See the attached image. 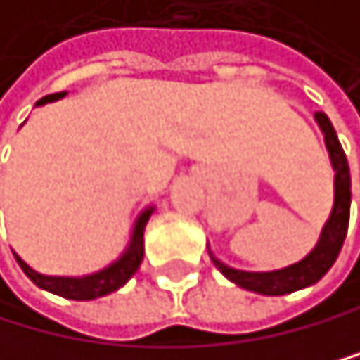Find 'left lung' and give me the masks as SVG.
<instances>
[{
    "instance_id": "obj_1",
    "label": "left lung",
    "mask_w": 360,
    "mask_h": 360,
    "mask_svg": "<svg viewBox=\"0 0 360 360\" xmlns=\"http://www.w3.org/2000/svg\"><path fill=\"white\" fill-rule=\"evenodd\" d=\"M315 120L327 140V149L331 156V165L336 169V202H333V211L329 222L324 224L320 243L315 245V250L302 259L300 263L288 265L283 270H274V272H243V270H233L229 265L220 263L213 259L215 268L220 270L226 279L238 283L240 288L261 292V295H288L295 290H302L306 285L318 283L324 274L329 272V268L336 263L338 254L342 250L345 236H347V226H349V204H352V181H349V165H347V156H345L340 140L336 136V129L329 122V117L322 113H315Z\"/></svg>"
}]
</instances>
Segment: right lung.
<instances>
[{"mask_svg": "<svg viewBox=\"0 0 360 360\" xmlns=\"http://www.w3.org/2000/svg\"><path fill=\"white\" fill-rule=\"evenodd\" d=\"M63 95H65V92H56V95L42 97L38 101V106L47 104V101L60 99ZM149 215H152V208H147V211L138 217L127 252L120 256L115 263H110L108 268L99 270L95 274H88V276H47V274H38L36 270H31L29 265L20 259V256H15V259L20 263V268L24 270V274H27L33 283L40 285V288L49 290V292H54V295H60V297L79 300V302L104 297V295L115 292L117 288H122L131 276L136 274V270L140 268V263H143V254H145V250H143V231H145V224L149 220Z\"/></svg>", "mask_w": 360, "mask_h": 360, "instance_id": "1", "label": "right lung"}]
</instances>
